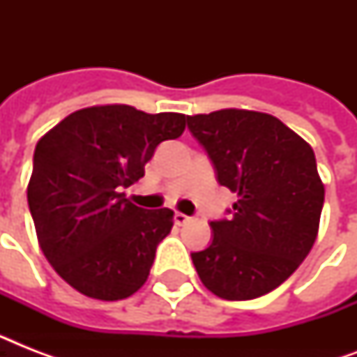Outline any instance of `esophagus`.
Here are the masks:
<instances>
[{"label":"esophagus","instance_id":"obj_1","mask_svg":"<svg viewBox=\"0 0 357 357\" xmlns=\"http://www.w3.org/2000/svg\"><path fill=\"white\" fill-rule=\"evenodd\" d=\"M189 220H190V217H187V215H183V213H179V211L174 213V222L178 224V226H181V224H185V222H189Z\"/></svg>","mask_w":357,"mask_h":357}]
</instances>
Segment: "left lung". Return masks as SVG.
I'll return each mask as SVG.
<instances>
[{
    "label": "left lung",
    "mask_w": 357,
    "mask_h": 357,
    "mask_svg": "<svg viewBox=\"0 0 357 357\" xmlns=\"http://www.w3.org/2000/svg\"><path fill=\"white\" fill-rule=\"evenodd\" d=\"M187 126L218 183L237 195L234 217L213 220V243L190 254L196 272L224 300L271 293L298 268L319 234L324 185L315 153L282 120L257 111L195 114Z\"/></svg>",
    "instance_id": "obj_1"
}]
</instances>
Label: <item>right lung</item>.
I'll list each match as a JSON object with an SVG mask.
<instances>
[{
    "label": "right lung",
    "instance_id": "1",
    "mask_svg": "<svg viewBox=\"0 0 357 357\" xmlns=\"http://www.w3.org/2000/svg\"><path fill=\"white\" fill-rule=\"evenodd\" d=\"M185 131V114L96 105L68 114L35 148L27 202L42 252L85 296L122 300L148 280L174 211L142 209L122 190L144 176L162 140Z\"/></svg>",
    "mask_w": 357,
    "mask_h": 357
}]
</instances>
